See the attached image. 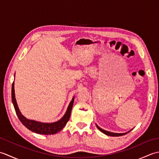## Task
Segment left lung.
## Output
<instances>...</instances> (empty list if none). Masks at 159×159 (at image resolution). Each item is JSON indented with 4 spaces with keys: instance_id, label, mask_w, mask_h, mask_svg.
Listing matches in <instances>:
<instances>
[{
    "instance_id": "left-lung-1",
    "label": "left lung",
    "mask_w": 159,
    "mask_h": 159,
    "mask_svg": "<svg viewBox=\"0 0 159 159\" xmlns=\"http://www.w3.org/2000/svg\"><path fill=\"white\" fill-rule=\"evenodd\" d=\"M96 126H97V128H98V129H99L101 132H102L103 133L107 134V135L111 136V137H119V136H122V135H124V134H127L128 133H129V132L131 130H130V131H128V132H127V133H111V132H109V131H107V130H104L102 129V128H100L98 126L97 124H96Z\"/></svg>"
}]
</instances>
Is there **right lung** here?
Returning <instances> with one entry per match:
<instances>
[{"label": "right lung", "instance_id": "add662e5", "mask_svg": "<svg viewBox=\"0 0 159 159\" xmlns=\"http://www.w3.org/2000/svg\"><path fill=\"white\" fill-rule=\"evenodd\" d=\"M11 98H12V102L13 104V107L16 111V113L18 116L19 120L22 123V124L29 129L32 132H34L35 133L41 134H56L61 130L63 127L66 126L67 121H68L70 115H71V111H72L73 104H74V98L71 101L66 112L64 115L63 117L61 119L59 120V121H56V122L53 123H42L39 121H37L35 120H28L26 118L23 116L20 113L19 110V108L17 104V102L15 97V91H14V81H13L11 87Z\"/></svg>", "mask_w": 159, "mask_h": 159}]
</instances>
